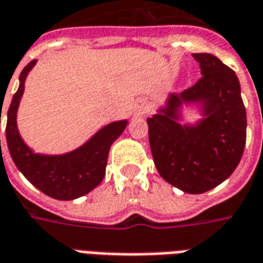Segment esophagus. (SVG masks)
<instances>
[{
	"instance_id": "1",
	"label": "esophagus",
	"mask_w": 263,
	"mask_h": 263,
	"mask_svg": "<svg viewBox=\"0 0 263 263\" xmlns=\"http://www.w3.org/2000/svg\"><path fill=\"white\" fill-rule=\"evenodd\" d=\"M147 112H148V103L144 98H139L133 105L134 116H144Z\"/></svg>"
}]
</instances>
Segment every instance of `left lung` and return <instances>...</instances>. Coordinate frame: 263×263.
<instances>
[{
  "mask_svg": "<svg viewBox=\"0 0 263 263\" xmlns=\"http://www.w3.org/2000/svg\"><path fill=\"white\" fill-rule=\"evenodd\" d=\"M192 55L202 78L186 91L170 93L147 123L157 171L172 186L197 195L226 181L239 164L247 112L235 72L216 55ZM185 107H196L201 119L182 124Z\"/></svg>",
  "mask_w": 263,
  "mask_h": 263,
  "instance_id": "left-lung-1",
  "label": "left lung"
}]
</instances>
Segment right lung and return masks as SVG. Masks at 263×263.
I'll return each instance as SVG.
<instances>
[{
    "mask_svg": "<svg viewBox=\"0 0 263 263\" xmlns=\"http://www.w3.org/2000/svg\"><path fill=\"white\" fill-rule=\"evenodd\" d=\"M34 64L36 60L30 61L21 72L18 91L12 97L7 113L5 134L9 154L16 168L34 187L57 200H74L89 193L102 182L110 145L123 133L129 122L123 119L103 126L87 143L66 154L34 153L21 137L16 123L25 81Z\"/></svg>",
    "mask_w": 263,
    "mask_h": 263,
    "instance_id": "right-lung-1",
    "label": "right lung"
}]
</instances>
